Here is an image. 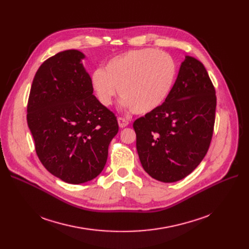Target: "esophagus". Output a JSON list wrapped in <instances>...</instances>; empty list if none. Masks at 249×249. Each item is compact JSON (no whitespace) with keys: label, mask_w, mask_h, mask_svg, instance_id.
<instances>
[{"label":"esophagus","mask_w":249,"mask_h":249,"mask_svg":"<svg viewBox=\"0 0 249 249\" xmlns=\"http://www.w3.org/2000/svg\"><path fill=\"white\" fill-rule=\"evenodd\" d=\"M118 124H119L120 128H124L129 124V121L127 119H125V118L119 117V118H118Z\"/></svg>","instance_id":"1"}]
</instances>
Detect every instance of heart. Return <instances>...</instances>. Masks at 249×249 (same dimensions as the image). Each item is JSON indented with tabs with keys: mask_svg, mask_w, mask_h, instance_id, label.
I'll list each match as a JSON object with an SVG mask.
<instances>
[{
	"mask_svg": "<svg viewBox=\"0 0 249 249\" xmlns=\"http://www.w3.org/2000/svg\"><path fill=\"white\" fill-rule=\"evenodd\" d=\"M176 64L165 52L152 48L130 50L110 58L91 72L90 85L101 105L109 107L117 94L137 114L160 107L174 84Z\"/></svg>",
	"mask_w": 249,
	"mask_h": 249,
	"instance_id": "1",
	"label": "heart"
}]
</instances>
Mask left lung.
<instances>
[{"instance_id":"1","label":"left lung","mask_w":249,"mask_h":249,"mask_svg":"<svg viewBox=\"0 0 249 249\" xmlns=\"http://www.w3.org/2000/svg\"><path fill=\"white\" fill-rule=\"evenodd\" d=\"M215 94L204 64L186 56L161 106L135 120L139 160L151 178L178 181L200 164L213 135Z\"/></svg>"}]
</instances>
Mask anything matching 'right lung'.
<instances>
[{
  "instance_id": "obj_1",
  "label": "right lung",
  "mask_w": 249,
  "mask_h": 249,
  "mask_svg": "<svg viewBox=\"0 0 249 249\" xmlns=\"http://www.w3.org/2000/svg\"><path fill=\"white\" fill-rule=\"evenodd\" d=\"M83 52L71 49L46 59L35 73L27 123L39 160L69 184L98 177L119 130L113 112L93 95Z\"/></svg>"
}]
</instances>
